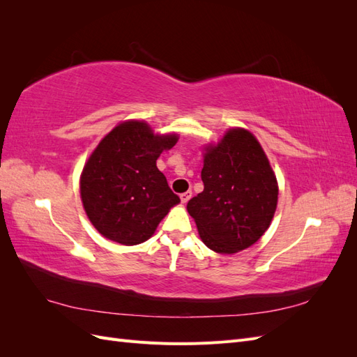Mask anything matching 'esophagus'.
Returning <instances> with one entry per match:
<instances>
[{
	"mask_svg": "<svg viewBox=\"0 0 357 357\" xmlns=\"http://www.w3.org/2000/svg\"><path fill=\"white\" fill-rule=\"evenodd\" d=\"M192 198V190H188V192H183L181 195H180V201L183 202V204H186L189 199Z\"/></svg>",
	"mask_w": 357,
	"mask_h": 357,
	"instance_id": "1",
	"label": "esophagus"
}]
</instances>
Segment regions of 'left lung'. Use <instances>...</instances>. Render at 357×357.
I'll return each instance as SVG.
<instances>
[{"instance_id": "obj_1", "label": "left lung", "mask_w": 357, "mask_h": 357, "mask_svg": "<svg viewBox=\"0 0 357 357\" xmlns=\"http://www.w3.org/2000/svg\"><path fill=\"white\" fill-rule=\"evenodd\" d=\"M204 190L188 202L204 244L232 255L255 244L277 208V180L257 139L231 129L207 150L201 171Z\"/></svg>"}]
</instances>
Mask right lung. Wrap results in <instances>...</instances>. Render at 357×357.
<instances>
[{
	"instance_id": "right-lung-1",
	"label": "right lung",
	"mask_w": 357,
	"mask_h": 357,
	"mask_svg": "<svg viewBox=\"0 0 357 357\" xmlns=\"http://www.w3.org/2000/svg\"><path fill=\"white\" fill-rule=\"evenodd\" d=\"M177 135H155L144 122H125L107 134L82 172L86 214L105 238L125 245L149 240L180 198L156 159Z\"/></svg>"
}]
</instances>
